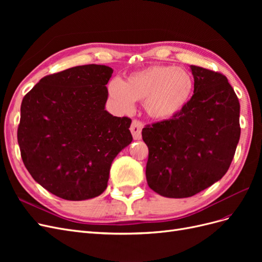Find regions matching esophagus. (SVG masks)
<instances>
[{
	"instance_id": "esophagus-1",
	"label": "esophagus",
	"mask_w": 262,
	"mask_h": 262,
	"mask_svg": "<svg viewBox=\"0 0 262 262\" xmlns=\"http://www.w3.org/2000/svg\"><path fill=\"white\" fill-rule=\"evenodd\" d=\"M142 129H143V124H142V122L138 120V119H133L130 125V131L134 140H140L142 138Z\"/></svg>"
}]
</instances>
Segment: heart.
Returning a JSON list of instances; mask_svg holds the SVG:
<instances>
[{
    "label": "heart",
    "instance_id": "obj_1",
    "mask_svg": "<svg viewBox=\"0 0 262 262\" xmlns=\"http://www.w3.org/2000/svg\"><path fill=\"white\" fill-rule=\"evenodd\" d=\"M109 95L122 112H130L134 100L144 104L147 114L166 120L181 112L193 92V78L180 68L154 66L138 71L126 81L113 80Z\"/></svg>",
    "mask_w": 262,
    "mask_h": 262
}]
</instances>
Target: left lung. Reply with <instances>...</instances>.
Returning a JSON list of instances; mask_svg holds the SVG:
<instances>
[{
	"instance_id": "1",
	"label": "left lung",
	"mask_w": 262,
	"mask_h": 262,
	"mask_svg": "<svg viewBox=\"0 0 262 262\" xmlns=\"http://www.w3.org/2000/svg\"><path fill=\"white\" fill-rule=\"evenodd\" d=\"M192 97L171 119L145 125L148 187L167 198H188L223 177L241 137L239 100L227 77L191 66Z\"/></svg>"
}]
</instances>
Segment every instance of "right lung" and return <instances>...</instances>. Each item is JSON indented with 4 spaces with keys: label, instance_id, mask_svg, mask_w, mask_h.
Returning <instances> with one entry per match:
<instances>
[{
    "label": "right lung",
    "instance_id": "add662e5",
    "mask_svg": "<svg viewBox=\"0 0 262 262\" xmlns=\"http://www.w3.org/2000/svg\"><path fill=\"white\" fill-rule=\"evenodd\" d=\"M114 70L87 64L42 77L23 98L17 140L39 185L70 201L105 191L114 158L132 141L131 119L105 110Z\"/></svg>",
    "mask_w": 262,
    "mask_h": 262
}]
</instances>
